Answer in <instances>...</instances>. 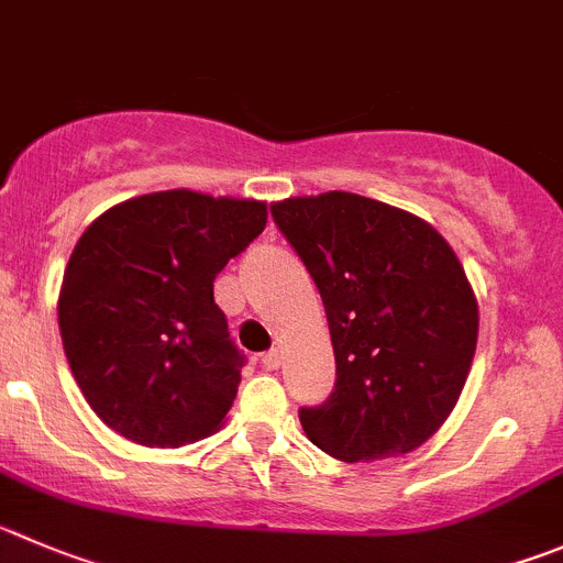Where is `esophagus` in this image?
Returning a JSON list of instances; mask_svg holds the SVG:
<instances>
[{
  "instance_id": "obj_1",
  "label": "esophagus",
  "mask_w": 563,
  "mask_h": 563,
  "mask_svg": "<svg viewBox=\"0 0 563 563\" xmlns=\"http://www.w3.org/2000/svg\"><path fill=\"white\" fill-rule=\"evenodd\" d=\"M264 366L266 369H277L280 366V350H269V353H264Z\"/></svg>"
}]
</instances>
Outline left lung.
<instances>
[{"mask_svg":"<svg viewBox=\"0 0 563 563\" xmlns=\"http://www.w3.org/2000/svg\"><path fill=\"white\" fill-rule=\"evenodd\" d=\"M272 217L311 272L335 388L302 408L308 439L346 464L413 453L448 422L477 344V299L444 235L350 191L291 197Z\"/></svg>","mask_w":563,"mask_h":563,"instance_id":"left-lung-1","label":"left lung"}]
</instances>
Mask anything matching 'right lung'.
I'll use <instances>...</instances> for the list:
<instances>
[{
  "instance_id": "obj_1",
  "label": "right lung",
  "mask_w": 563,
  "mask_h": 563,
  "mask_svg": "<svg viewBox=\"0 0 563 563\" xmlns=\"http://www.w3.org/2000/svg\"><path fill=\"white\" fill-rule=\"evenodd\" d=\"M266 228V202L175 188L93 219L63 272L57 324L82 397L141 448L224 424L241 355L213 280Z\"/></svg>"
}]
</instances>
